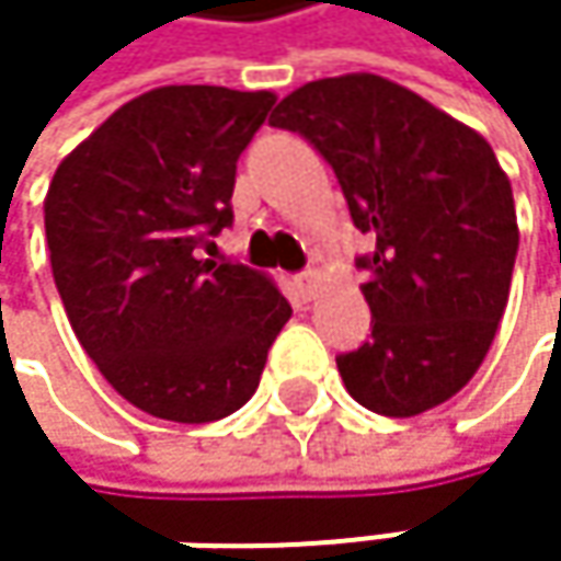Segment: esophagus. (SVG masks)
Wrapping results in <instances>:
<instances>
[{
	"mask_svg": "<svg viewBox=\"0 0 561 561\" xmlns=\"http://www.w3.org/2000/svg\"><path fill=\"white\" fill-rule=\"evenodd\" d=\"M318 273L314 270H305V273H298L295 276V285H298V291H301V298H314V291H318Z\"/></svg>",
	"mask_w": 561,
	"mask_h": 561,
	"instance_id": "34e87169",
	"label": "esophagus"
}]
</instances>
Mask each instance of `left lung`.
Masks as SVG:
<instances>
[{
    "mask_svg": "<svg viewBox=\"0 0 561 561\" xmlns=\"http://www.w3.org/2000/svg\"><path fill=\"white\" fill-rule=\"evenodd\" d=\"M270 123L318 149L354 227L374 237L357 256L370 337L337 357L347 392L392 419L451 399L494 344L519 247L494 149L377 73L311 80Z\"/></svg>",
    "mask_w": 561,
    "mask_h": 561,
    "instance_id": "left-lung-1",
    "label": "left lung"
}]
</instances>
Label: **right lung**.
<instances>
[{
	"mask_svg": "<svg viewBox=\"0 0 561 561\" xmlns=\"http://www.w3.org/2000/svg\"><path fill=\"white\" fill-rule=\"evenodd\" d=\"M273 103L270 90H149L51 178L45 233L70 328L149 415L197 425L237 412L291 314L263 273L201 260L233 224L237 159Z\"/></svg>",
	"mask_w": 561,
	"mask_h": 561,
	"instance_id": "obj_1",
	"label": "right lung"
}]
</instances>
